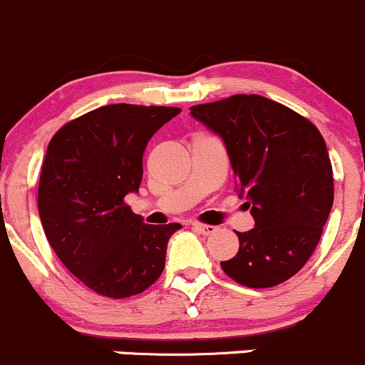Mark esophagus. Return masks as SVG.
Returning <instances> with one entry per match:
<instances>
[{
	"mask_svg": "<svg viewBox=\"0 0 365 365\" xmlns=\"http://www.w3.org/2000/svg\"><path fill=\"white\" fill-rule=\"evenodd\" d=\"M192 230L197 231V233H201V235H212V233H215L217 227L215 226H208V224L192 222Z\"/></svg>",
	"mask_w": 365,
	"mask_h": 365,
	"instance_id": "obj_1",
	"label": "esophagus"
}]
</instances>
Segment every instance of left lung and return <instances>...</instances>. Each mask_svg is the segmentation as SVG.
Returning a JSON list of instances; mask_svg holds the SVG:
<instances>
[{"label":"left lung","instance_id":"8db88e82","mask_svg":"<svg viewBox=\"0 0 365 365\" xmlns=\"http://www.w3.org/2000/svg\"><path fill=\"white\" fill-rule=\"evenodd\" d=\"M226 146L237 192L252 230L220 267L238 284L272 288L314 252L334 203L332 164L323 135L304 116L261 95H233L190 108Z\"/></svg>","mask_w":365,"mask_h":365}]
</instances>
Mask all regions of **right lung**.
<instances>
[{
  "mask_svg": "<svg viewBox=\"0 0 365 365\" xmlns=\"http://www.w3.org/2000/svg\"><path fill=\"white\" fill-rule=\"evenodd\" d=\"M178 108L111 104L63 125L51 139L38 213L51 247L98 295L127 298L160 277L180 224H145L125 205L139 192L143 153Z\"/></svg>",
  "mask_w": 365,
  "mask_h": 365,
  "instance_id": "1",
  "label": "right lung"
}]
</instances>
